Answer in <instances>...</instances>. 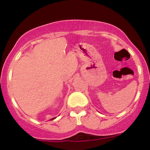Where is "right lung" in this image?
I'll return each instance as SVG.
<instances>
[{"label":"right lung","instance_id":"right-lung-1","mask_svg":"<svg viewBox=\"0 0 150 150\" xmlns=\"http://www.w3.org/2000/svg\"><path fill=\"white\" fill-rule=\"evenodd\" d=\"M53 119H55V118H52V119H51V120H53Z\"/></svg>","mask_w":150,"mask_h":150}]
</instances>
